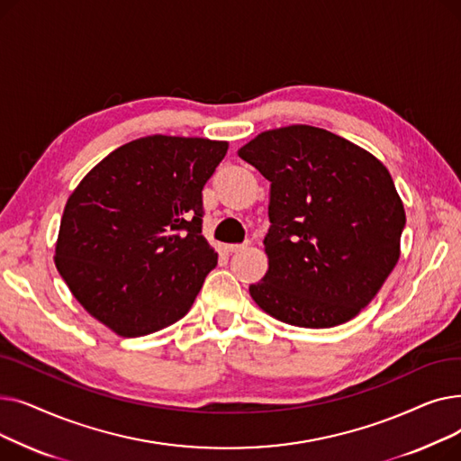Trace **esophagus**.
<instances>
[{
    "label": "esophagus",
    "mask_w": 461,
    "mask_h": 461,
    "mask_svg": "<svg viewBox=\"0 0 461 461\" xmlns=\"http://www.w3.org/2000/svg\"><path fill=\"white\" fill-rule=\"evenodd\" d=\"M249 245H250V243H243V245H228V247H226V250L233 254V252H240V250L249 249Z\"/></svg>",
    "instance_id": "1"
}]
</instances>
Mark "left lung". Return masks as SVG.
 <instances>
[{"label": "left lung", "mask_w": 461, "mask_h": 461, "mask_svg": "<svg viewBox=\"0 0 461 461\" xmlns=\"http://www.w3.org/2000/svg\"><path fill=\"white\" fill-rule=\"evenodd\" d=\"M239 157L271 181L269 271L250 285L256 304L306 329L353 320L400 258L405 211L389 169L310 125L261 132Z\"/></svg>", "instance_id": "left-lung-1"}]
</instances>
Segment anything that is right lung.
<instances>
[{
	"mask_svg": "<svg viewBox=\"0 0 461 461\" xmlns=\"http://www.w3.org/2000/svg\"><path fill=\"white\" fill-rule=\"evenodd\" d=\"M228 143L145 136L96 164L67 200L56 267L72 295L115 334L181 320L216 267L202 235V190Z\"/></svg>",
	"mask_w": 461,
	"mask_h": 461,
	"instance_id": "right-lung-1",
	"label": "right lung"
}]
</instances>
